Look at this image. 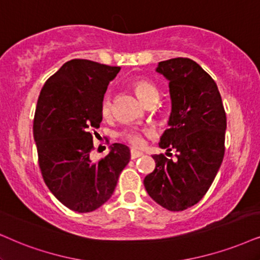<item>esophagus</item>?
Returning a JSON list of instances; mask_svg holds the SVG:
<instances>
[{
	"instance_id": "esophagus-1",
	"label": "esophagus",
	"mask_w": 260,
	"mask_h": 260,
	"mask_svg": "<svg viewBox=\"0 0 260 260\" xmlns=\"http://www.w3.org/2000/svg\"><path fill=\"white\" fill-rule=\"evenodd\" d=\"M141 156H143V152H140V151L131 150V158L132 159H136L138 157H141Z\"/></svg>"
}]
</instances>
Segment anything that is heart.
I'll use <instances>...</instances> for the list:
<instances>
[{
    "label": "heart",
    "instance_id": "heart-1",
    "mask_svg": "<svg viewBox=\"0 0 260 260\" xmlns=\"http://www.w3.org/2000/svg\"><path fill=\"white\" fill-rule=\"evenodd\" d=\"M133 88L144 103H146L151 98L158 96V88L153 83H151L150 80H146V79H136L133 81ZM111 108L113 107H111L110 96L106 94L101 103L102 115L104 117H109L111 114ZM152 134L153 132L151 129H138V128L129 127L121 131L119 136L132 146L141 147L145 144V136H152Z\"/></svg>",
    "mask_w": 260,
    "mask_h": 260
}]
</instances>
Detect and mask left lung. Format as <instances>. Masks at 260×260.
Returning a JSON list of instances; mask_svg holds the SVG:
<instances>
[{
	"label": "left lung",
	"mask_w": 260,
	"mask_h": 260,
	"mask_svg": "<svg viewBox=\"0 0 260 260\" xmlns=\"http://www.w3.org/2000/svg\"><path fill=\"white\" fill-rule=\"evenodd\" d=\"M157 72L169 80L172 98L170 127L159 147L175 149L177 159L153 154L156 168L144 186L160 206L183 211L204 198L217 175L225 151V111L215 80L190 58L162 61Z\"/></svg>",
	"instance_id": "1"
}]
</instances>
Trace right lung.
Returning <instances> with one entry per match:
<instances>
[{"instance_id": "add662e5", "label": "right lung", "mask_w": 260, "mask_h": 260, "mask_svg": "<svg viewBox=\"0 0 260 260\" xmlns=\"http://www.w3.org/2000/svg\"><path fill=\"white\" fill-rule=\"evenodd\" d=\"M120 70L74 58L45 81L38 97L34 137L43 180L73 211L91 212L108 202L129 162L128 146L117 143L106 157L90 159L102 100Z\"/></svg>"}]
</instances>
